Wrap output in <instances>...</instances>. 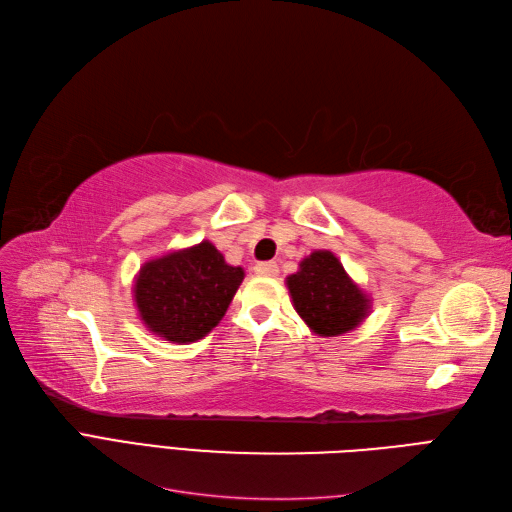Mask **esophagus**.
Masks as SVG:
<instances>
[{
	"label": "esophagus",
	"mask_w": 512,
	"mask_h": 512,
	"mask_svg": "<svg viewBox=\"0 0 512 512\" xmlns=\"http://www.w3.org/2000/svg\"><path fill=\"white\" fill-rule=\"evenodd\" d=\"M255 274L257 276H276L278 274V266L274 261H263L255 266Z\"/></svg>",
	"instance_id": "1"
}]
</instances>
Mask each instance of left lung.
<instances>
[{
    "label": "left lung",
    "instance_id": "1",
    "mask_svg": "<svg viewBox=\"0 0 512 512\" xmlns=\"http://www.w3.org/2000/svg\"><path fill=\"white\" fill-rule=\"evenodd\" d=\"M293 308L312 332L332 338L353 332L370 315L372 300L346 274L332 251H315L287 276Z\"/></svg>",
    "mask_w": 512,
    "mask_h": 512
}]
</instances>
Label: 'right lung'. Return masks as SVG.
Wrapping results in <instances>:
<instances>
[{
    "label": "right lung",
    "instance_id": "add662e5",
    "mask_svg": "<svg viewBox=\"0 0 512 512\" xmlns=\"http://www.w3.org/2000/svg\"><path fill=\"white\" fill-rule=\"evenodd\" d=\"M242 278L244 270L229 266L208 240L172 251L140 268L134 285L138 315L159 338L195 342L219 325Z\"/></svg>",
    "mask_w": 512,
    "mask_h": 512
}]
</instances>
